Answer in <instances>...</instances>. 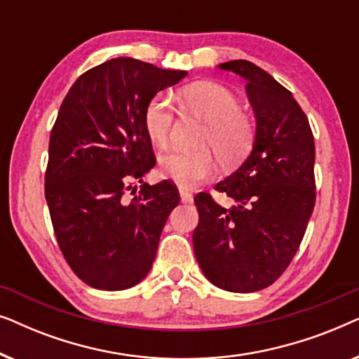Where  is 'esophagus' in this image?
<instances>
[{"label":"esophagus","instance_id":"1","mask_svg":"<svg viewBox=\"0 0 359 359\" xmlns=\"http://www.w3.org/2000/svg\"><path fill=\"white\" fill-rule=\"evenodd\" d=\"M180 198L181 203H191V201H193V194L186 189H180Z\"/></svg>","mask_w":359,"mask_h":359}]
</instances>
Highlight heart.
<instances>
[{
    "instance_id": "heart-1",
    "label": "heart",
    "mask_w": 359,
    "mask_h": 359,
    "mask_svg": "<svg viewBox=\"0 0 359 359\" xmlns=\"http://www.w3.org/2000/svg\"><path fill=\"white\" fill-rule=\"evenodd\" d=\"M180 102L191 114L208 122L201 145L212 147L225 163L242 158L250 150L255 137V126L247 114L240 111V101L227 88L210 81H199L186 86ZM173 106L165 95L150 100L144 112V127L155 145L168 144L173 129ZM158 171L181 188L193 189L212 178L217 161L210 150H170L158 160Z\"/></svg>"
}]
</instances>
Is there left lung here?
<instances>
[{"instance_id": "obj_1", "label": "left lung", "mask_w": 359, "mask_h": 359, "mask_svg": "<svg viewBox=\"0 0 359 359\" xmlns=\"http://www.w3.org/2000/svg\"><path fill=\"white\" fill-rule=\"evenodd\" d=\"M219 68L247 81L257 132L248 158L215 184L233 199L232 208H222L208 193L194 198V255L214 286L255 292L286 271L306 233L316 205V145L292 93L269 73L247 60Z\"/></svg>"}]
</instances>
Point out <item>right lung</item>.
Returning <instances> with one entry per match:
<instances>
[{"instance_id":"right-lung-1","label":"right lung","mask_w":359,"mask_h":359,"mask_svg":"<svg viewBox=\"0 0 359 359\" xmlns=\"http://www.w3.org/2000/svg\"><path fill=\"white\" fill-rule=\"evenodd\" d=\"M188 72L119 57L78 78L48 144L46 199L67 263L88 286L122 291L149 274L161 230L180 193L170 181H134L155 166L144 112L151 97Z\"/></svg>"}]
</instances>
